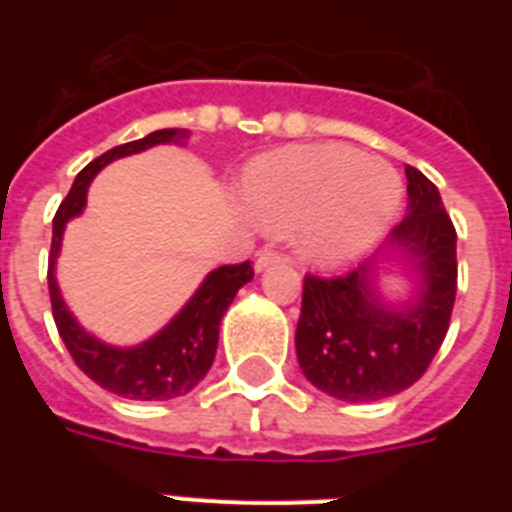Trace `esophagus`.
Segmentation results:
<instances>
[{
    "mask_svg": "<svg viewBox=\"0 0 512 512\" xmlns=\"http://www.w3.org/2000/svg\"><path fill=\"white\" fill-rule=\"evenodd\" d=\"M276 263H284V255H279L276 249H263L255 260V268L257 271H265V268H271Z\"/></svg>",
    "mask_w": 512,
    "mask_h": 512,
    "instance_id": "obj_1",
    "label": "esophagus"
}]
</instances>
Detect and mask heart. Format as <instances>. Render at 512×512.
<instances>
[{"instance_id": "heart-1", "label": "heart", "mask_w": 512, "mask_h": 512, "mask_svg": "<svg viewBox=\"0 0 512 512\" xmlns=\"http://www.w3.org/2000/svg\"><path fill=\"white\" fill-rule=\"evenodd\" d=\"M241 193L263 228H295L300 255L332 268L361 257L388 231L401 180L390 164L327 143L260 156L241 177Z\"/></svg>"}]
</instances>
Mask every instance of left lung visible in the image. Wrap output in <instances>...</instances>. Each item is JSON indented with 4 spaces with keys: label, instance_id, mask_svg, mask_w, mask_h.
Returning <instances> with one entry per match:
<instances>
[{
    "label": "left lung",
    "instance_id": "8db88e82",
    "mask_svg": "<svg viewBox=\"0 0 512 512\" xmlns=\"http://www.w3.org/2000/svg\"><path fill=\"white\" fill-rule=\"evenodd\" d=\"M409 215L390 231L380 255L345 276H305L295 348L300 369L327 396L361 404L396 396L420 380L452 319L457 295V231L441 193L406 167ZM401 256L415 271L409 304L388 306L373 271Z\"/></svg>",
    "mask_w": 512,
    "mask_h": 512
}]
</instances>
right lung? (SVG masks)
<instances>
[{"label": "right lung", "instance_id": "1", "mask_svg": "<svg viewBox=\"0 0 512 512\" xmlns=\"http://www.w3.org/2000/svg\"><path fill=\"white\" fill-rule=\"evenodd\" d=\"M185 138H188V130H156L146 138L111 148L76 175L71 191L60 201L58 212L52 217L47 284H50L55 327H58L76 366L92 382H98L100 388L111 390L116 396L132 398V401H170V398L191 393L204 380V374L215 361L217 332H220L223 313L233 303L236 292L247 281H252L255 276L252 265L247 260V263L220 265L215 271H209L191 300L180 308V313L162 332H156L151 340L140 342L135 348H116V345H106L98 337H92L71 316L63 303V295H60L58 281H55V260H58L66 223L71 217L82 215L84 204H87V188H90L92 177L114 159L140 154L159 143H183Z\"/></svg>", "mask_w": 512, "mask_h": 512}]
</instances>
